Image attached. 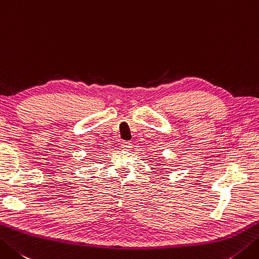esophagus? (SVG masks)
I'll use <instances>...</instances> for the list:
<instances>
[{
  "label": "esophagus",
  "mask_w": 259,
  "mask_h": 259,
  "mask_svg": "<svg viewBox=\"0 0 259 259\" xmlns=\"http://www.w3.org/2000/svg\"><path fill=\"white\" fill-rule=\"evenodd\" d=\"M131 144L130 141H122V143H121V148H123V149H125V150H129L130 148H131Z\"/></svg>",
  "instance_id": "esophagus-1"
}]
</instances>
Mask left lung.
Here are the masks:
<instances>
[{
    "label": "left lung",
    "instance_id": "8db88e82",
    "mask_svg": "<svg viewBox=\"0 0 259 259\" xmlns=\"http://www.w3.org/2000/svg\"><path fill=\"white\" fill-rule=\"evenodd\" d=\"M160 165H161V164H160Z\"/></svg>",
    "mask_w": 259,
    "mask_h": 259
}]
</instances>
